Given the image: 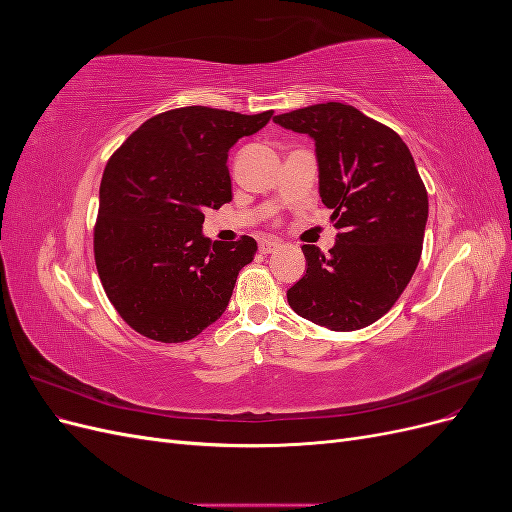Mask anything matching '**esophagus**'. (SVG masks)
I'll list each match as a JSON object with an SVG mask.
<instances>
[{
  "instance_id": "esophagus-1",
  "label": "esophagus",
  "mask_w": 512,
  "mask_h": 512,
  "mask_svg": "<svg viewBox=\"0 0 512 512\" xmlns=\"http://www.w3.org/2000/svg\"><path fill=\"white\" fill-rule=\"evenodd\" d=\"M258 247H260L262 254H271V252L277 250V247H280V243H277L275 239H260Z\"/></svg>"
}]
</instances>
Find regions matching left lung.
Listing matches in <instances>:
<instances>
[{
    "mask_svg": "<svg viewBox=\"0 0 512 512\" xmlns=\"http://www.w3.org/2000/svg\"><path fill=\"white\" fill-rule=\"evenodd\" d=\"M273 121L314 138L320 198L339 230L329 256L303 245L307 271L288 303L331 331L369 327L406 290L423 252L429 203L412 153L397 132L342 102Z\"/></svg>",
    "mask_w": 512,
    "mask_h": 512,
    "instance_id": "8db88e82",
    "label": "left lung"
}]
</instances>
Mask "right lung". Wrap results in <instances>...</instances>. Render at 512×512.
<instances>
[{
    "mask_svg": "<svg viewBox=\"0 0 512 512\" xmlns=\"http://www.w3.org/2000/svg\"><path fill=\"white\" fill-rule=\"evenodd\" d=\"M271 117L173 108L147 119L106 162L96 267L108 301L136 333L188 342L226 312L258 245L252 237L211 243L203 211L230 203L228 149Z\"/></svg>",
    "mask_w": 512,
    "mask_h": 512,
    "instance_id": "add662e5",
    "label": "right lung"
}]
</instances>
